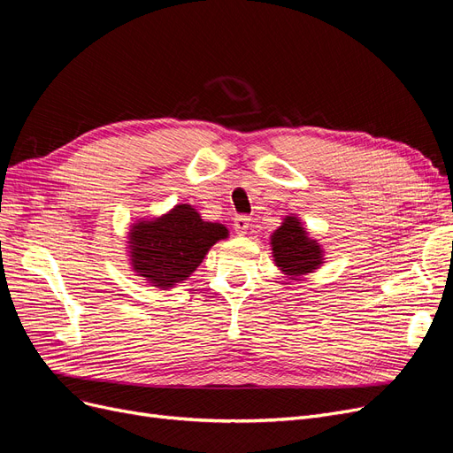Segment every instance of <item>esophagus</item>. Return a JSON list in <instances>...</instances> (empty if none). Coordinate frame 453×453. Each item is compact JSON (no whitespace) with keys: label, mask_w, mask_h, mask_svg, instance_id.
Here are the masks:
<instances>
[{"label":"esophagus","mask_w":453,"mask_h":453,"mask_svg":"<svg viewBox=\"0 0 453 453\" xmlns=\"http://www.w3.org/2000/svg\"><path fill=\"white\" fill-rule=\"evenodd\" d=\"M234 231H237L239 234H246V231H248V227H250V219L246 214H241V216H237V219H234Z\"/></svg>","instance_id":"34e87169"}]
</instances>
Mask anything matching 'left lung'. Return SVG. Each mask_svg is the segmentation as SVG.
Returning a JSON list of instances; mask_svg holds the SVG:
<instances>
[{"label":"left lung","instance_id":"8db88e82","mask_svg":"<svg viewBox=\"0 0 453 453\" xmlns=\"http://www.w3.org/2000/svg\"><path fill=\"white\" fill-rule=\"evenodd\" d=\"M273 261L280 270L292 278L317 270L322 261V248L317 241L307 237L296 216H287L285 222L272 234Z\"/></svg>","mask_w":453,"mask_h":453}]
</instances>
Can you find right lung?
Instances as JSON below:
<instances>
[{
    "instance_id": "add662e5",
    "label": "right lung",
    "mask_w": 453,
    "mask_h": 453,
    "mask_svg": "<svg viewBox=\"0 0 453 453\" xmlns=\"http://www.w3.org/2000/svg\"><path fill=\"white\" fill-rule=\"evenodd\" d=\"M222 239H227L226 226L203 222L187 203L175 205L159 219L133 226L131 266L153 287L168 288L190 278L209 248Z\"/></svg>"
}]
</instances>
